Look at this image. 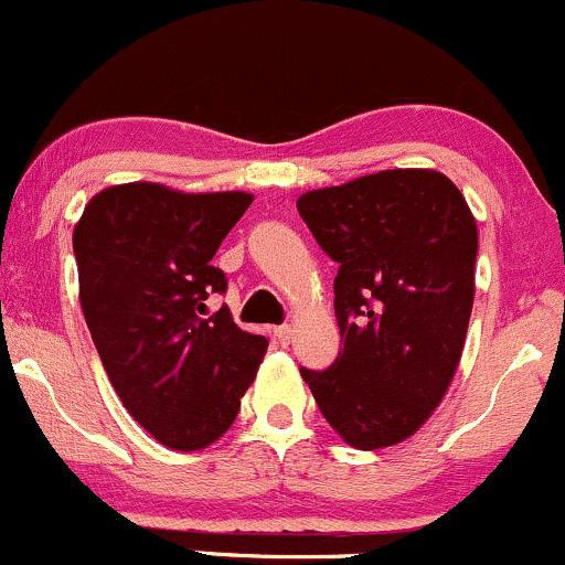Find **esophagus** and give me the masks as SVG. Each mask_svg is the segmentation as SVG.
<instances>
[{
    "instance_id": "esophagus-1",
    "label": "esophagus",
    "mask_w": 565,
    "mask_h": 565,
    "mask_svg": "<svg viewBox=\"0 0 565 565\" xmlns=\"http://www.w3.org/2000/svg\"><path fill=\"white\" fill-rule=\"evenodd\" d=\"M292 327H289V324H281V327H276V330H273V334H276V340H278V343H284V345H287L289 343V338H292Z\"/></svg>"
}]
</instances>
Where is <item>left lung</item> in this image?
Masks as SVG:
<instances>
[{
    "mask_svg": "<svg viewBox=\"0 0 565 565\" xmlns=\"http://www.w3.org/2000/svg\"><path fill=\"white\" fill-rule=\"evenodd\" d=\"M297 212L334 263L343 351L300 370L351 448L413 437L448 394L475 302L477 222L434 169H388L302 192Z\"/></svg>",
    "mask_w": 565,
    "mask_h": 565,
    "instance_id": "left-lung-1",
    "label": "left lung"
}]
</instances>
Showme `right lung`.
I'll use <instances>...</instances> for the list:
<instances>
[{
	"label": "right lung",
	"instance_id": "right-lung-1",
	"mask_svg": "<svg viewBox=\"0 0 565 565\" xmlns=\"http://www.w3.org/2000/svg\"><path fill=\"white\" fill-rule=\"evenodd\" d=\"M252 192H182L158 182L96 192L74 225L79 306L111 386L160 445L201 450L233 426L268 340L241 330L212 257Z\"/></svg>",
	"mask_w": 565,
	"mask_h": 565
}]
</instances>
